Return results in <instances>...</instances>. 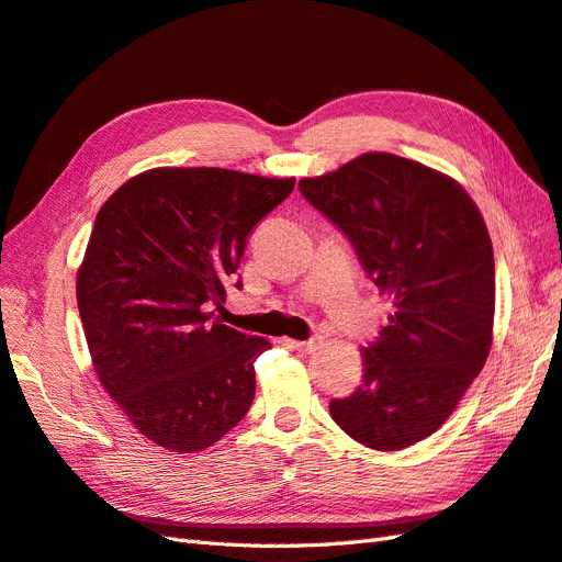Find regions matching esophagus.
<instances>
[{"label":"esophagus","mask_w":562,"mask_h":562,"mask_svg":"<svg viewBox=\"0 0 562 562\" xmlns=\"http://www.w3.org/2000/svg\"><path fill=\"white\" fill-rule=\"evenodd\" d=\"M286 346L299 350V352H306V356H311V352H315L319 346H323V341H319V339H311V341H286Z\"/></svg>","instance_id":"34e87169"}]
</instances>
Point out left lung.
Here are the masks:
<instances>
[{"mask_svg": "<svg viewBox=\"0 0 562 562\" xmlns=\"http://www.w3.org/2000/svg\"><path fill=\"white\" fill-rule=\"evenodd\" d=\"M299 190L393 303L376 344L362 348V383L331 400V419L364 447L403 450L450 419L490 356L494 254L483 214L450 176L391 153H364Z\"/></svg>", "mask_w": 562, "mask_h": 562, "instance_id": "1", "label": "left lung"}]
</instances>
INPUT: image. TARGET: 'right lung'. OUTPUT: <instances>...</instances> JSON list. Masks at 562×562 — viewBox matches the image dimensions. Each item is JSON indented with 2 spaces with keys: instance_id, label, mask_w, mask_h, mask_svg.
<instances>
[{
  "instance_id": "right-lung-1",
  "label": "right lung",
  "mask_w": 562,
  "mask_h": 562,
  "mask_svg": "<svg viewBox=\"0 0 562 562\" xmlns=\"http://www.w3.org/2000/svg\"><path fill=\"white\" fill-rule=\"evenodd\" d=\"M294 179L157 167L122 183L95 216L77 308L103 389L148 440L190 454L247 414L263 336L223 325L249 233ZM243 286V284H235Z\"/></svg>"
}]
</instances>
